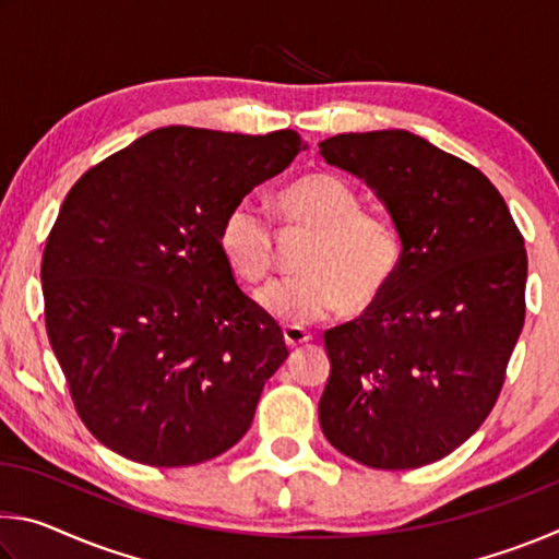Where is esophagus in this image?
Here are the masks:
<instances>
[{
  "mask_svg": "<svg viewBox=\"0 0 559 559\" xmlns=\"http://www.w3.org/2000/svg\"><path fill=\"white\" fill-rule=\"evenodd\" d=\"M283 340H286L288 349H296L300 345H306L310 335L302 328H283Z\"/></svg>",
  "mask_w": 559,
  "mask_h": 559,
  "instance_id": "esophagus-1",
  "label": "esophagus"
}]
</instances>
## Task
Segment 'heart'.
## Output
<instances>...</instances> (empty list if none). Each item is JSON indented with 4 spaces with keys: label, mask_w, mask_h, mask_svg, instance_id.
I'll list each match as a JSON object with an SVG mask.
<instances>
[{
    "label": "heart",
    "mask_w": 559,
    "mask_h": 559,
    "mask_svg": "<svg viewBox=\"0 0 559 559\" xmlns=\"http://www.w3.org/2000/svg\"><path fill=\"white\" fill-rule=\"evenodd\" d=\"M290 231H313L296 278L271 281L257 293L261 310L283 328L323 323L340 308L362 310L382 296L402 263V236L382 212L359 206L357 189L335 173L300 175L276 194ZM224 261L246 283L273 266V231L251 204H236L219 229Z\"/></svg>",
    "instance_id": "heart-1"
}]
</instances>
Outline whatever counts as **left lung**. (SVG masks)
Here are the masks:
<instances>
[{
	"label": "left lung",
	"mask_w": 559,
	"mask_h": 559,
	"mask_svg": "<svg viewBox=\"0 0 559 559\" xmlns=\"http://www.w3.org/2000/svg\"><path fill=\"white\" fill-rule=\"evenodd\" d=\"M328 165L372 189L402 263L370 313L325 333V439L370 468L449 456L493 409L525 323L527 253L484 173L409 130L343 132Z\"/></svg>",
	"instance_id": "1"
}]
</instances>
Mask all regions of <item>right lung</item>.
I'll use <instances>...</instances> for the list:
<instances>
[{
  "label": "right lung",
  "mask_w": 559,
  "mask_h": 559,
  "mask_svg": "<svg viewBox=\"0 0 559 559\" xmlns=\"http://www.w3.org/2000/svg\"><path fill=\"white\" fill-rule=\"evenodd\" d=\"M300 150L296 130L167 126L73 185L44 249L46 333L103 447L175 468L249 431L288 349L236 286L219 229Z\"/></svg>",
  "instance_id": "right-lung-1"
}]
</instances>
